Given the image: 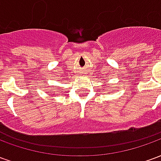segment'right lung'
<instances>
[{"label":"right lung","instance_id":"obj_1","mask_svg":"<svg viewBox=\"0 0 161 161\" xmlns=\"http://www.w3.org/2000/svg\"><path fill=\"white\" fill-rule=\"evenodd\" d=\"M49 92H51V91H49Z\"/></svg>","mask_w":161,"mask_h":161}]
</instances>
